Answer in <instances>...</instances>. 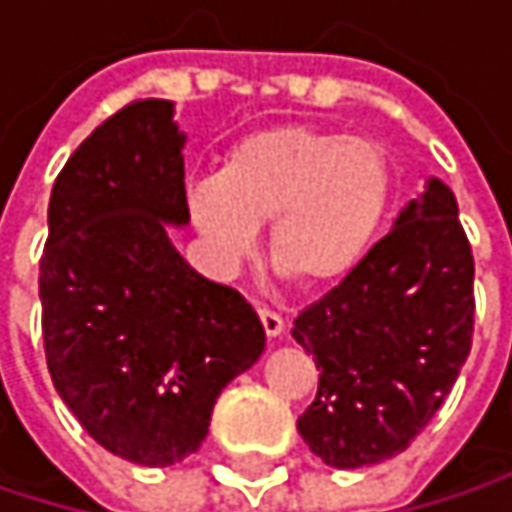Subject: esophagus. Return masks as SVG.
Segmentation results:
<instances>
[{"mask_svg":"<svg viewBox=\"0 0 512 512\" xmlns=\"http://www.w3.org/2000/svg\"><path fill=\"white\" fill-rule=\"evenodd\" d=\"M257 314H260L263 332H266L269 338H278V335L284 332V317H281V314H275V311H272V308H266V305H260V308H257Z\"/></svg>","mask_w":512,"mask_h":512,"instance_id":"obj_1","label":"esophagus"}]
</instances>
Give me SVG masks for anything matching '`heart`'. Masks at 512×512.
Instances as JSON below:
<instances>
[{
  "instance_id": "b5f03b06",
  "label": "heart",
  "mask_w": 512,
  "mask_h": 512,
  "mask_svg": "<svg viewBox=\"0 0 512 512\" xmlns=\"http://www.w3.org/2000/svg\"><path fill=\"white\" fill-rule=\"evenodd\" d=\"M394 174L373 139L305 124L240 139L216 177L189 189V219L210 255L237 266L269 222V257L290 278L323 287L347 278L388 216Z\"/></svg>"
}]
</instances>
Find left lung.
<instances>
[{
  "mask_svg": "<svg viewBox=\"0 0 512 512\" xmlns=\"http://www.w3.org/2000/svg\"><path fill=\"white\" fill-rule=\"evenodd\" d=\"M474 335V257L454 192L430 180L391 234L293 320L320 385L296 427L335 468L391 460L451 394Z\"/></svg>",
  "mask_w": 512,
  "mask_h": 512,
  "instance_id": "8db88e82",
  "label": "left lung"
}]
</instances>
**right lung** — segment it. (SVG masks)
Wrapping results in <instances>:
<instances>
[{
  "label": "right lung",
  "mask_w": 512,
  "mask_h": 512,
  "mask_svg": "<svg viewBox=\"0 0 512 512\" xmlns=\"http://www.w3.org/2000/svg\"><path fill=\"white\" fill-rule=\"evenodd\" d=\"M171 100H133L58 171L41 255L52 385L85 433L139 465H174L207 436L222 388L255 364V308L168 240L189 222Z\"/></svg>",
  "instance_id": "add662e5"
}]
</instances>
